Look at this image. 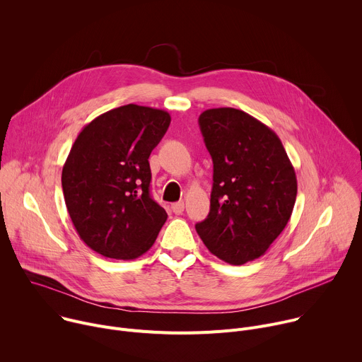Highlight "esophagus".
Returning <instances> with one entry per match:
<instances>
[{
	"instance_id": "1",
	"label": "esophagus",
	"mask_w": 362,
	"mask_h": 362,
	"mask_svg": "<svg viewBox=\"0 0 362 362\" xmlns=\"http://www.w3.org/2000/svg\"><path fill=\"white\" fill-rule=\"evenodd\" d=\"M172 211H173V214H176V215H180V214H183V211H185V202H176V203H173L172 204Z\"/></svg>"
}]
</instances>
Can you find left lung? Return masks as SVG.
Returning <instances> with one entry per match:
<instances>
[{"label":"left lung","mask_w":362,"mask_h":362,"mask_svg":"<svg viewBox=\"0 0 362 362\" xmlns=\"http://www.w3.org/2000/svg\"><path fill=\"white\" fill-rule=\"evenodd\" d=\"M199 126L214 160V187L211 212L196 230L219 259L243 265L265 255L291 219L295 169L276 133L242 110H204Z\"/></svg>","instance_id":"obj_1"}]
</instances>
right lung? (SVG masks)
<instances>
[{
  "mask_svg": "<svg viewBox=\"0 0 362 362\" xmlns=\"http://www.w3.org/2000/svg\"><path fill=\"white\" fill-rule=\"evenodd\" d=\"M169 124L165 110L126 105L78 133L62 185L71 222L94 252L130 261L156 240L168 214L150 196L148 156Z\"/></svg>",
  "mask_w": 362,
  "mask_h": 362,
  "instance_id": "add662e5",
  "label": "right lung"
}]
</instances>
